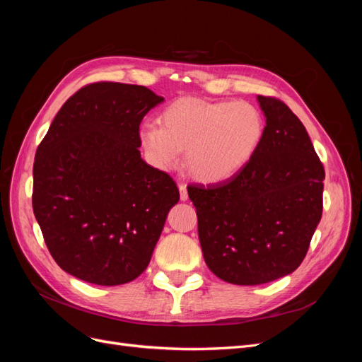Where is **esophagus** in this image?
<instances>
[{
  "label": "esophagus",
  "mask_w": 362,
  "mask_h": 362,
  "mask_svg": "<svg viewBox=\"0 0 362 362\" xmlns=\"http://www.w3.org/2000/svg\"><path fill=\"white\" fill-rule=\"evenodd\" d=\"M178 189H180V198H181V201H187L189 199V193H187V187H185V184H180Z\"/></svg>",
  "instance_id": "34e87169"
}]
</instances>
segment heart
Returning a JSON list of instances; mask_svg holds the SVG:
<instances>
[{
  "instance_id": "b5f03b06",
  "label": "heart",
  "mask_w": 362,
  "mask_h": 362,
  "mask_svg": "<svg viewBox=\"0 0 362 362\" xmlns=\"http://www.w3.org/2000/svg\"><path fill=\"white\" fill-rule=\"evenodd\" d=\"M160 119L161 127L145 122L139 131L146 160L160 170H170L185 149V166L205 184L223 182L242 172L264 137L261 112L243 101L181 98Z\"/></svg>"
}]
</instances>
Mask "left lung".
Wrapping results in <instances>:
<instances>
[{
	"label": "left lung",
	"instance_id": "1",
	"mask_svg": "<svg viewBox=\"0 0 362 362\" xmlns=\"http://www.w3.org/2000/svg\"><path fill=\"white\" fill-rule=\"evenodd\" d=\"M255 157L231 180L190 185L204 259L217 278L258 286L300 266L322 218L325 169L303 124L276 98Z\"/></svg>",
	"mask_w": 362,
	"mask_h": 362
}]
</instances>
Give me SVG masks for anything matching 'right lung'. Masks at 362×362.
Instances as JSON below:
<instances>
[{
  "label": "right lung",
  "mask_w": 362,
  "mask_h": 362,
  "mask_svg": "<svg viewBox=\"0 0 362 362\" xmlns=\"http://www.w3.org/2000/svg\"><path fill=\"white\" fill-rule=\"evenodd\" d=\"M163 101L145 86L93 83L63 104L40 141L33 211L69 275L120 286L148 267L180 201L175 181L139 151L141 119Z\"/></svg>",
  "instance_id": "add662e5"
}]
</instances>
